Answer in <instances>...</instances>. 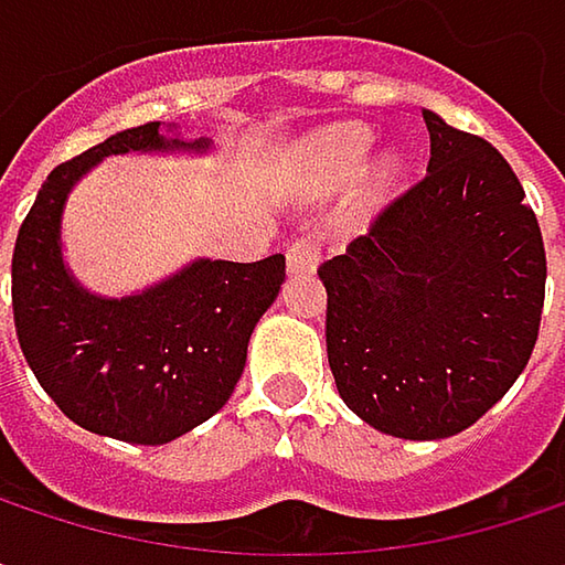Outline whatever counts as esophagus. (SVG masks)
Instances as JSON below:
<instances>
[{
	"instance_id": "esophagus-1",
	"label": "esophagus",
	"mask_w": 565,
	"mask_h": 565,
	"mask_svg": "<svg viewBox=\"0 0 565 565\" xmlns=\"http://www.w3.org/2000/svg\"><path fill=\"white\" fill-rule=\"evenodd\" d=\"M317 262H320V245L313 235H297L287 245V268L290 271H313Z\"/></svg>"
}]
</instances>
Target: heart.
<instances>
[{
    "mask_svg": "<svg viewBox=\"0 0 565 565\" xmlns=\"http://www.w3.org/2000/svg\"><path fill=\"white\" fill-rule=\"evenodd\" d=\"M373 143H376V137L363 124H340V127H330V130L310 137L297 150V160H294L300 185L317 195L340 192L366 167ZM402 182H405V160L398 153L380 157L363 179V202L383 205L402 189Z\"/></svg>",
    "mask_w": 565,
    "mask_h": 565,
    "instance_id": "b5f03b06",
    "label": "heart"
}]
</instances>
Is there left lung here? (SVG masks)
I'll use <instances>...</instances> for the list:
<instances>
[{
    "mask_svg": "<svg viewBox=\"0 0 565 565\" xmlns=\"http://www.w3.org/2000/svg\"><path fill=\"white\" fill-rule=\"evenodd\" d=\"M422 117L425 179L317 275L340 398L386 435L435 441L475 425L523 373L546 252L508 160L438 114Z\"/></svg>",
    "mask_w": 565,
    "mask_h": 565,
    "instance_id": "8db88e82",
    "label": "left lung"
}]
</instances>
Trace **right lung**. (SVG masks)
I'll return each instance as SVG.
<instances>
[{
  "label": "right lung",
  "mask_w": 565,
  "mask_h": 565,
  "mask_svg": "<svg viewBox=\"0 0 565 565\" xmlns=\"http://www.w3.org/2000/svg\"><path fill=\"white\" fill-rule=\"evenodd\" d=\"M205 153L209 140L143 124L49 172L12 255L19 347L55 405L81 428L167 445L212 418L242 380L248 340L284 284V255L252 265L199 258L130 297H100L61 258V212L74 182L117 153Z\"/></svg>",
  "instance_id": "1"
}]
</instances>
